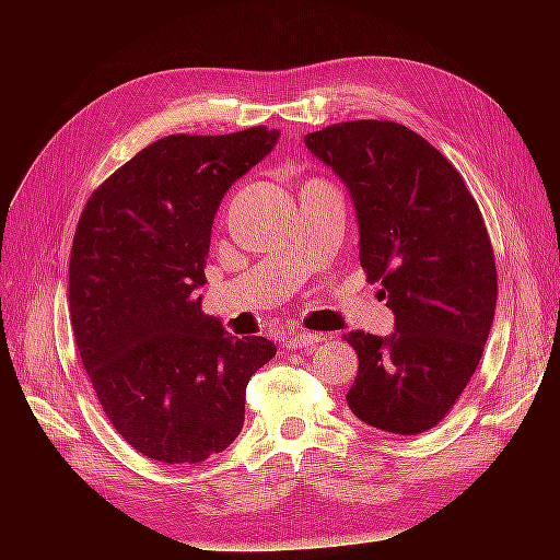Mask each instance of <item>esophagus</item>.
I'll list each match as a JSON object with an SVG mask.
<instances>
[{"instance_id": "34e87169", "label": "esophagus", "mask_w": 560, "mask_h": 560, "mask_svg": "<svg viewBox=\"0 0 560 560\" xmlns=\"http://www.w3.org/2000/svg\"><path fill=\"white\" fill-rule=\"evenodd\" d=\"M322 341H327L325 334H313V331H296V334L284 336V346L292 350L306 348V346H319Z\"/></svg>"}]
</instances>
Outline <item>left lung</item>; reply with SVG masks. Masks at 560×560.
<instances>
[{
  "mask_svg": "<svg viewBox=\"0 0 560 560\" xmlns=\"http://www.w3.org/2000/svg\"><path fill=\"white\" fill-rule=\"evenodd\" d=\"M303 142L346 184L360 264L395 313L389 336H346L360 358L350 411L383 432H425L474 376L495 317V257L477 200L406 126L346 121Z\"/></svg>",
  "mask_w": 560,
  "mask_h": 560,
  "instance_id": "1",
  "label": "left lung"
}]
</instances>
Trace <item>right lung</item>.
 <instances>
[{
	"instance_id": "add662e5",
	"label": "right lung",
	"mask_w": 560,
	"mask_h": 560,
	"mask_svg": "<svg viewBox=\"0 0 560 560\" xmlns=\"http://www.w3.org/2000/svg\"><path fill=\"white\" fill-rule=\"evenodd\" d=\"M264 126L167 135L100 184L70 257V315L107 418L151 460L202 463L245 422V387L273 360L264 336L202 313L212 222L224 194L278 144Z\"/></svg>"
}]
</instances>
